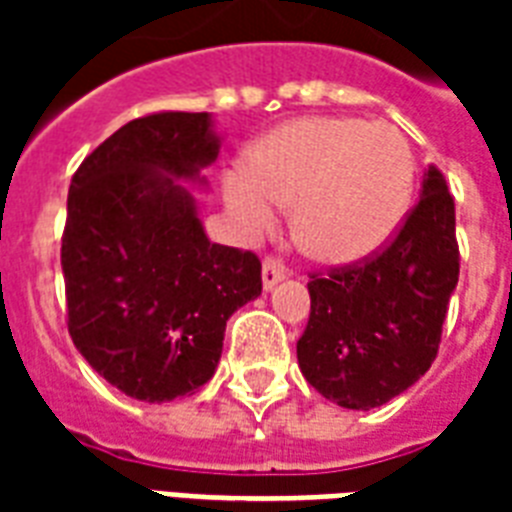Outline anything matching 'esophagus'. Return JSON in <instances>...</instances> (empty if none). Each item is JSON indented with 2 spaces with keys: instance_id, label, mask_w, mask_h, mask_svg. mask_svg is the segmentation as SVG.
Returning a JSON list of instances; mask_svg holds the SVG:
<instances>
[{
  "instance_id": "1",
  "label": "esophagus",
  "mask_w": 512,
  "mask_h": 512,
  "mask_svg": "<svg viewBox=\"0 0 512 512\" xmlns=\"http://www.w3.org/2000/svg\"><path fill=\"white\" fill-rule=\"evenodd\" d=\"M284 279H287V268H284L279 260H273V257H265V260H263V289H265V292H271V289Z\"/></svg>"
}]
</instances>
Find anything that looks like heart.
Wrapping results in <instances>:
<instances>
[{
    "label": "heart",
    "instance_id": "obj_1",
    "mask_svg": "<svg viewBox=\"0 0 512 512\" xmlns=\"http://www.w3.org/2000/svg\"><path fill=\"white\" fill-rule=\"evenodd\" d=\"M409 140L388 122L303 116L271 130L223 183L241 231L263 236L295 207V241L321 265H358L396 239L414 193Z\"/></svg>",
    "mask_w": 512,
    "mask_h": 512
}]
</instances>
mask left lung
I'll use <instances>...</instances> for the list:
<instances>
[{"instance_id": "left-lung-1", "label": "left lung", "mask_w": 512, "mask_h": 512, "mask_svg": "<svg viewBox=\"0 0 512 512\" xmlns=\"http://www.w3.org/2000/svg\"><path fill=\"white\" fill-rule=\"evenodd\" d=\"M457 279L454 199L430 164L417 207L382 255L308 284L311 319L297 340L303 377L356 412L401 396L436 358Z\"/></svg>"}]
</instances>
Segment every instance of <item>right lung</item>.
I'll return each instance as SVG.
<instances>
[{"label":"right lung","instance_id":"obj_1","mask_svg":"<svg viewBox=\"0 0 512 512\" xmlns=\"http://www.w3.org/2000/svg\"><path fill=\"white\" fill-rule=\"evenodd\" d=\"M220 143L212 114L132 119L68 188V332L103 380L148 404L212 380L225 321L263 292L260 260L212 244L188 188H207Z\"/></svg>","mask_w":512,"mask_h":512}]
</instances>
